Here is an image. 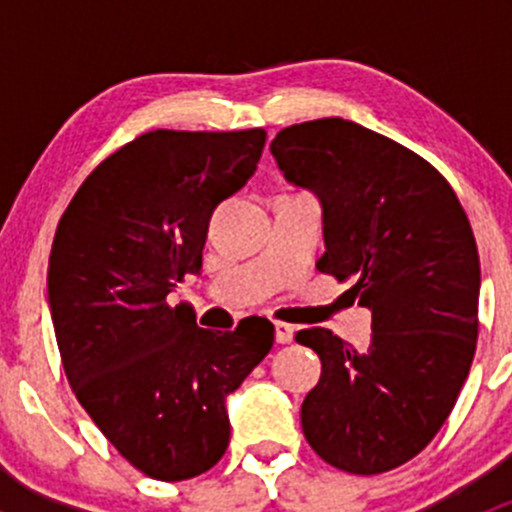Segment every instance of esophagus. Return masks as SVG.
Here are the masks:
<instances>
[{
	"label": "esophagus",
	"instance_id": "esophagus-1",
	"mask_svg": "<svg viewBox=\"0 0 512 512\" xmlns=\"http://www.w3.org/2000/svg\"><path fill=\"white\" fill-rule=\"evenodd\" d=\"M275 339L280 344H289L294 339V327L287 322H275Z\"/></svg>",
	"mask_w": 512,
	"mask_h": 512
}]
</instances>
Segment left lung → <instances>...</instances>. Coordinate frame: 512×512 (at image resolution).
I'll list each match as a JSON object with an SVG mask.
<instances>
[{
  "label": "left lung",
  "instance_id": "8db88e82",
  "mask_svg": "<svg viewBox=\"0 0 512 512\" xmlns=\"http://www.w3.org/2000/svg\"><path fill=\"white\" fill-rule=\"evenodd\" d=\"M289 183L324 208L317 270L371 309L356 352L324 327L297 332L322 359L302 431L354 476L394 471L433 441L456 406L478 339L480 262L461 200L428 160L344 118L282 128L270 146Z\"/></svg>",
  "mask_w": 512,
  "mask_h": 512
}]
</instances>
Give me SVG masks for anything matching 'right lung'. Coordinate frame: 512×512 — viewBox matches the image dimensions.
Returning <instances> with one entry per match:
<instances>
[{
    "mask_svg": "<svg viewBox=\"0 0 512 512\" xmlns=\"http://www.w3.org/2000/svg\"><path fill=\"white\" fill-rule=\"evenodd\" d=\"M267 133L158 131L118 148L56 227L49 304L66 379L118 453L156 480L210 471L230 443L225 396L275 327L200 329L168 292L203 267L213 210L255 173Z\"/></svg>",
    "mask_w": 512,
    "mask_h": 512,
    "instance_id": "obj_1",
    "label": "right lung"
}]
</instances>
